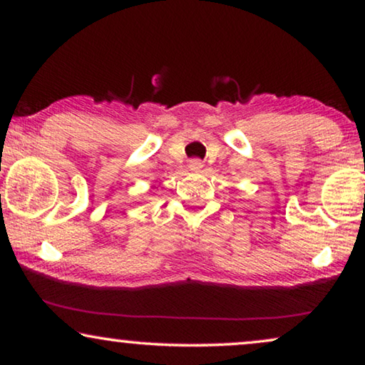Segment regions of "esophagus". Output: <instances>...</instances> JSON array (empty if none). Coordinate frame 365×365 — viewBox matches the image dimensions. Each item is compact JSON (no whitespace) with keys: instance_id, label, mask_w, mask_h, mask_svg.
<instances>
[{"instance_id":"esophagus-1","label":"esophagus","mask_w":365,"mask_h":365,"mask_svg":"<svg viewBox=\"0 0 365 365\" xmlns=\"http://www.w3.org/2000/svg\"><path fill=\"white\" fill-rule=\"evenodd\" d=\"M188 168L193 172H200L202 168H205V164H202V160H200V159H191Z\"/></svg>"}]
</instances>
